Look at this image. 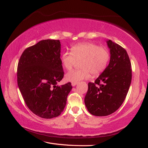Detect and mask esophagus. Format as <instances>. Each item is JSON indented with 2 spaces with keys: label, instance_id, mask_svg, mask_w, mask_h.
Segmentation results:
<instances>
[{
  "label": "esophagus",
  "instance_id": "obj_1",
  "mask_svg": "<svg viewBox=\"0 0 148 148\" xmlns=\"http://www.w3.org/2000/svg\"><path fill=\"white\" fill-rule=\"evenodd\" d=\"M77 84V83H76V82H74V83H72V86H76Z\"/></svg>",
  "mask_w": 148,
  "mask_h": 148
}]
</instances>
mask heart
I'll return each instance as SVG.
<instances>
[{"mask_svg": "<svg viewBox=\"0 0 148 148\" xmlns=\"http://www.w3.org/2000/svg\"><path fill=\"white\" fill-rule=\"evenodd\" d=\"M71 53L65 52L61 56V62L64 67L70 71L80 62V70L69 72L65 76L66 80L70 82L88 79L91 73L98 76L107 69L110 60V53L105 47L99 46L93 42L79 43L72 46Z\"/></svg>", "mask_w": 148, "mask_h": 148, "instance_id": "b5f03b06", "label": "heart"}]
</instances>
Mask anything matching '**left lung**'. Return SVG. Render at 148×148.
Returning a JSON list of instances; mask_svg holds the SVG:
<instances>
[{
    "label": "left lung",
    "instance_id": "obj_1",
    "mask_svg": "<svg viewBox=\"0 0 148 148\" xmlns=\"http://www.w3.org/2000/svg\"><path fill=\"white\" fill-rule=\"evenodd\" d=\"M107 44L111 55L109 64L95 82L88 83L84 97L88 111L97 116H108L119 109L132 81L131 62L126 50L111 40Z\"/></svg>",
    "mask_w": 148,
    "mask_h": 148
}]
</instances>
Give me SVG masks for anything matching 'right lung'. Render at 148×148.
Returning <instances> with one entry per match:
<instances>
[{
	"instance_id": "right-lung-1",
	"label": "right lung",
	"mask_w": 148,
	"mask_h": 148,
	"mask_svg": "<svg viewBox=\"0 0 148 148\" xmlns=\"http://www.w3.org/2000/svg\"><path fill=\"white\" fill-rule=\"evenodd\" d=\"M59 40H42L22 53L17 69L18 85L28 108L45 119L63 112L71 83L56 85L64 77Z\"/></svg>"
}]
</instances>
